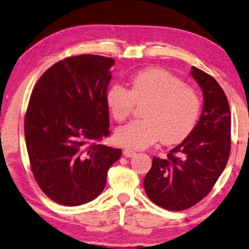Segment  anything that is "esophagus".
I'll list each match as a JSON object with an SVG mask.
<instances>
[{
	"mask_svg": "<svg viewBox=\"0 0 249 249\" xmlns=\"http://www.w3.org/2000/svg\"><path fill=\"white\" fill-rule=\"evenodd\" d=\"M123 155H124L125 157H132L135 155V152L132 149H125V150H123Z\"/></svg>",
	"mask_w": 249,
	"mask_h": 249,
	"instance_id": "34e87169",
	"label": "esophagus"
}]
</instances>
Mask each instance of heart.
<instances>
[{"label":"heart","mask_w":249,"mask_h":249,"mask_svg":"<svg viewBox=\"0 0 249 249\" xmlns=\"http://www.w3.org/2000/svg\"><path fill=\"white\" fill-rule=\"evenodd\" d=\"M131 88L112 84L106 102L115 122L126 121L135 105H146L141 117L119 127L115 141L121 146L146 148L160 139L166 144L187 138L199 121L202 101L193 87L164 69L149 68L131 77Z\"/></svg>","instance_id":"heart-1"}]
</instances>
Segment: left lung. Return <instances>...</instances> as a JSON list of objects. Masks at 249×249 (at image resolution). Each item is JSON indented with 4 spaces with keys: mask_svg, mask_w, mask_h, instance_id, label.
Returning a JSON list of instances; mask_svg holds the SVG:
<instances>
[{
    "mask_svg": "<svg viewBox=\"0 0 249 249\" xmlns=\"http://www.w3.org/2000/svg\"><path fill=\"white\" fill-rule=\"evenodd\" d=\"M191 73L203 92L201 117L166 159L153 157L143 180L148 197L172 212L191 208L209 194L231 150V111L224 90L200 69L193 67Z\"/></svg>",
    "mask_w": 249,
    "mask_h": 249,
    "instance_id": "8db88e82",
    "label": "left lung"
}]
</instances>
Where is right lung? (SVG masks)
Masks as SVG:
<instances>
[{"label":"right lung","mask_w":249,"mask_h":249,"mask_svg":"<svg viewBox=\"0 0 249 249\" xmlns=\"http://www.w3.org/2000/svg\"><path fill=\"white\" fill-rule=\"evenodd\" d=\"M115 61L78 55L55 63L40 77L25 115L31 170L49 199L80 206L102 193L119 148L97 142L108 137L106 93Z\"/></svg>","instance_id":"obj_1"}]
</instances>
